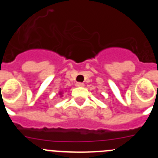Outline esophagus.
Here are the masks:
<instances>
[{
    "instance_id": "1",
    "label": "esophagus",
    "mask_w": 158,
    "mask_h": 158,
    "mask_svg": "<svg viewBox=\"0 0 158 158\" xmlns=\"http://www.w3.org/2000/svg\"><path fill=\"white\" fill-rule=\"evenodd\" d=\"M75 85H76L77 87H84V86H85V84L82 83V82H77Z\"/></svg>"
}]
</instances>
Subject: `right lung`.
I'll return each instance as SVG.
<instances>
[{
    "mask_svg": "<svg viewBox=\"0 0 158 158\" xmlns=\"http://www.w3.org/2000/svg\"><path fill=\"white\" fill-rule=\"evenodd\" d=\"M59 94H60V95H61V96H62V93H59Z\"/></svg>",
    "mask_w": 158,
    "mask_h": 158,
    "instance_id": "1",
    "label": "right lung"
}]
</instances>
